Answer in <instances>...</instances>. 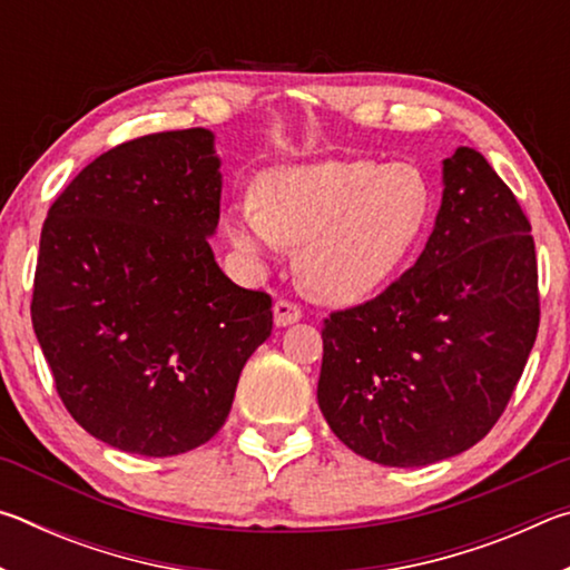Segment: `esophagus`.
Listing matches in <instances>:
<instances>
[{
  "label": "esophagus",
  "instance_id": "esophagus-1",
  "mask_svg": "<svg viewBox=\"0 0 570 570\" xmlns=\"http://www.w3.org/2000/svg\"><path fill=\"white\" fill-rule=\"evenodd\" d=\"M302 320V306L294 302H286V298H278L274 304V324L276 326H288Z\"/></svg>",
  "mask_w": 570,
  "mask_h": 570
}]
</instances>
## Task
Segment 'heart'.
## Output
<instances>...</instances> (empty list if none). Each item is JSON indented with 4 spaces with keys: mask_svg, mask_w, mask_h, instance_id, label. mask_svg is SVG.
Wrapping results in <instances>:
<instances>
[{
    "mask_svg": "<svg viewBox=\"0 0 570 570\" xmlns=\"http://www.w3.org/2000/svg\"><path fill=\"white\" fill-rule=\"evenodd\" d=\"M430 216V188L407 163L316 160L266 173L258 204L228 214L226 228L248 262L302 246L296 272L324 302H360L397 272Z\"/></svg>",
    "mask_w": 570,
    "mask_h": 570,
    "instance_id": "1",
    "label": "heart"
}]
</instances>
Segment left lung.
<instances>
[{"label":"left lung","mask_w":570,"mask_h":570,"mask_svg":"<svg viewBox=\"0 0 570 570\" xmlns=\"http://www.w3.org/2000/svg\"><path fill=\"white\" fill-rule=\"evenodd\" d=\"M428 246L380 296L324 320L320 407L372 462L420 468L480 442L505 412L540 324L535 244L490 163H442Z\"/></svg>","instance_id":"1"}]
</instances>
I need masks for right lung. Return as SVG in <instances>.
<instances>
[{"mask_svg":"<svg viewBox=\"0 0 570 570\" xmlns=\"http://www.w3.org/2000/svg\"><path fill=\"white\" fill-rule=\"evenodd\" d=\"M206 128L142 135L72 178L40 236L32 326L75 422L146 458L204 445L272 336V296L220 272Z\"/></svg>","mask_w":570,"mask_h":570,"instance_id":"right-lung-1","label":"right lung"}]
</instances>
